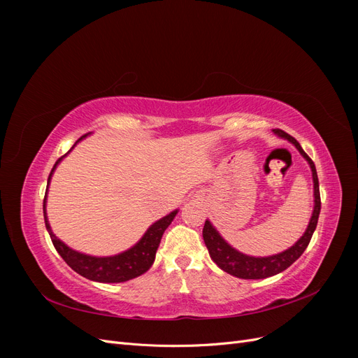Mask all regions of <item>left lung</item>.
I'll return each instance as SVG.
<instances>
[{
  "label": "left lung",
  "mask_w": 358,
  "mask_h": 358,
  "mask_svg": "<svg viewBox=\"0 0 358 358\" xmlns=\"http://www.w3.org/2000/svg\"><path fill=\"white\" fill-rule=\"evenodd\" d=\"M273 133L278 137H282L288 140L289 143L294 145L299 152L301 154V157L309 162V167L312 170V179H313V199H315L313 200V212L305 234H303L291 248H288L287 251L276 255H270V257H251V255H245L239 252L237 249H234L222 239L221 234L216 231L215 227L210 224V221H206L203 227V239L206 246H208L210 258L216 263V266L224 270V272L230 273L236 278L264 279V278L284 272L285 268H288L303 252H305V249L308 248L312 239V234L315 231L317 224H318V216L321 210V197H320V183H318L315 164H313V161L308 157L305 150L301 149L300 143L294 137L287 134L279 128L273 129Z\"/></svg>",
  "instance_id": "obj_1"
}]
</instances>
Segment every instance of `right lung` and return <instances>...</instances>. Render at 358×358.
<instances>
[{
    "mask_svg": "<svg viewBox=\"0 0 358 358\" xmlns=\"http://www.w3.org/2000/svg\"><path fill=\"white\" fill-rule=\"evenodd\" d=\"M86 136L88 134L82 136L78 142L73 145V148ZM64 157L58 158L55 166H53L50 175H49V179H48V187L50 183V178L53 175V171H55L57 166L59 164ZM46 197H48V191H46L45 200H43V215H45L46 229L49 231L52 243H53V246H55L58 254L64 258V262H66L76 273H79L80 276H83L86 279L95 280V282H104V284L125 282V280L137 278L140 275H143L145 272H148L149 267L154 264L155 254H157V249L159 246L162 234H164L166 229L171 224V221L175 220V216L178 213V210H173L171 213L164 216V218H161L157 222H154L149 227L148 231L143 234L142 239H140L133 248L127 249V251L117 254V255H112V257H92V255H86V254L74 251V249L69 248L66 243L61 242L55 234H53L50 225H49V221H48V215H46Z\"/></svg>",
    "mask_w": 358,
    "mask_h": 358,
    "instance_id": "1",
    "label": "right lung"
}]
</instances>
